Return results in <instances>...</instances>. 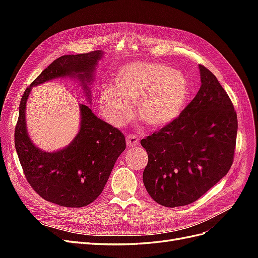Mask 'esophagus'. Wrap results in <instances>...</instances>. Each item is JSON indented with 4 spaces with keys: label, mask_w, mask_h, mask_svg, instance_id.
Here are the masks:
<instances>
[{
    "label": "esophagus",
    "mask_w": 258,
    "mask_h": 258,
    "mask_svg": "<svg viewBox=\"0 0 258 258\" xmlns=\"http://www.w3.org/2000/svg\"><path fill=\"white\" fill-rule=\"evenodd\" d=\"M139 145V139L136 136H128L127 137V146L128 147H136Z\"/></svg>",
    "instance_id": "esophagus-1"
}]
</instances>
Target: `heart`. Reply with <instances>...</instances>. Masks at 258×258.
<instances>
[{"mask_svg": "<svg viewBox=\"0 0 258 258\" xmlns=\"http://www.w3.org/2000/svg\"><path fill=\"white\" fill-rule=\"evenodd\" d=\"M189 92L185 74L167 64L134 62L115 73L114 86L99 91L98 103L104 118L121 128L136 114L148 128L159 129L182 113Z\"/></svg>", "mask_w": 258, "mask_h": 258, "instance_id": "heart-1", "label": "heart"}]
</instances>
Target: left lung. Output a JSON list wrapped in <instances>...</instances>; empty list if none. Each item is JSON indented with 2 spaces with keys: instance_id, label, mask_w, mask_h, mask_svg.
Segmentation results:
<instances>
[{
  "instance_id": "8db88e82",
  "label": "left lung",
  "mask_w": 258,
  "mask_h": 258,
  "mask_svg": "<svg viewBox=\"0 0 258 258\" xmlns=\"http://www.w3.org/2000/svg\"><path fill=\"white\" fill-rule=\"evenodd\" d=\"M201 86L176 119L141 140L148 155L143 183L157 204H192L232 165L238 119L215 75L199 64Z\"/></svg>"
}]
</instances>
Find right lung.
<instances>
[{
    "label": "right lung",
    "instance_id": "add662e5",
    "mask_svg": "<svg viewBox=\"0 0 258 258\" xmlns=\"http://www.w3.org/2000/svg\"><path fill=\"white\" fill-rule=\"evenodd\" d=\"M101 50L66 54L54 60L26 89L19 105L15 129V147L23 173L31 187L46 201L61 207L82 208L102 192L117 158L126 148L121 131L81 104L80 132L63 150L53 153L37 148L28 136L26 104L33 86L60 77H76L90 100L88 85L93 81Z\"/></svg>",
    "mask_w": 258,
    "mask_h": 258
}]
</instances>
